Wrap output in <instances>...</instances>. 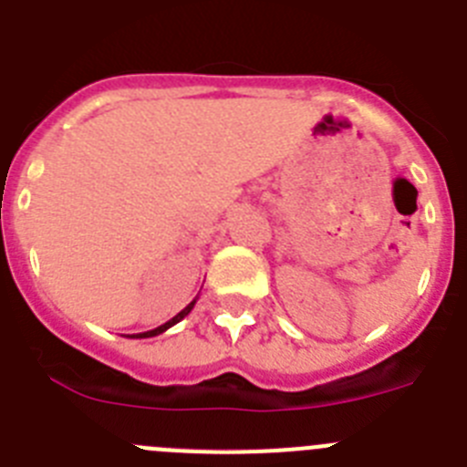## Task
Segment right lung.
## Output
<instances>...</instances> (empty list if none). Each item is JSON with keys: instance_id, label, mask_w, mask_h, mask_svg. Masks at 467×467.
I'll use <instances>...</instances> for the list:
<instances>
[{"instance_id": "1", "label": "right lung", "mask_w": 467, "mask_h": 467, "mask_svg": "<svg viewBox=\"0 0 467 467\" xmlns=\"http://www.w3.org/2000/svg\"><path fill=\"white\" fill-rule=\"evenodd\" d=\"M195 302H198V297H195L193 302L189 304V306H186V308H182V311L177 313V316H174L172 320H168V322H165V325L156 327V329H150V332H142V334H130V338H151V337H159V334H163L165 329H170V327H172V325H177V322H180V320H184V317L189 316L191 311H193Z\"/></svg>"}]
</instances>
